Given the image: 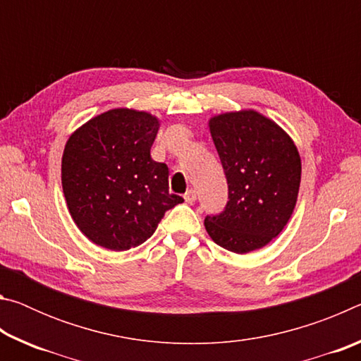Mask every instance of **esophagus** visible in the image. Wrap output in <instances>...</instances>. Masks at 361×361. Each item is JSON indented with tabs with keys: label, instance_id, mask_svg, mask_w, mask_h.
Returning <instances> with one entry per match:
<instances>
[{
	"label": "esophagus",
	"instance_id": "34e87169",
	"mask_svg": "<svg viewBox=\"0 0 361 361\" xmlns=\"http://www.w3.org/2000/svg\"><path fill=\"white\" fill-rule=\"evenodd\" d=\"M195 199H197V194H195L194 189H189V191L185 194V200L188 204H194Z\"/></svg>",
	"mask_w": 361,
	"mask_h": 361
}]
</instances>
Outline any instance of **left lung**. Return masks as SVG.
<instances>
[{"mask_svg": "<svg viewBox=\"0 0 361 361\" xmlns=\"http://www.w3.org/2000/svg\"><path fill=\"white\" fill-rule=\"evenodd\" d=\"M228 180V204L205 218L212 240L248 253L277 237L295 210L301 157L288 133L255 109L223 113L209 121Z\"/></svg>", "mask_w": 361, "mask_h": 361, "instance_id": "1", "label": "left lung"}]
</instances>
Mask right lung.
<instances>
[{"mask_svg":"<svg viewBox=\"0 0 361 361\" xmlns=\"http://www.w3.org/2000/svg\"><path fill=\"white\" fill-rule=\"evenodd\" d=\"M159 126L146 111L114 108L85 122L66 142V205L95 245L113 252L142 245L164 213L183 202L169 192V167L151 157Z\"/></svg>","mask_w":361,"mask_h":361,"instance_id":"1","label":"right lung"}]
</instances>
